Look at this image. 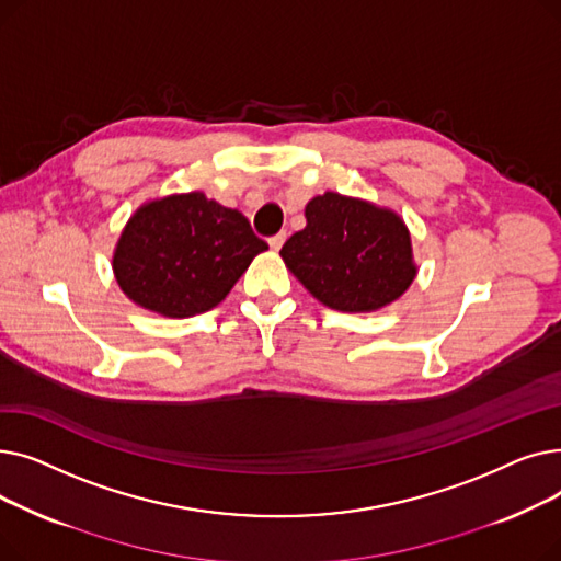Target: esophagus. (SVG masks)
<instances>
[{
	"instance_id": "obj_1",
	"label": "esophagus",
	"mask_w": 561,
	"mask_h": 561,
	"mask_svg": "<svg viewBox=\"0 0 561 561\" xmlns=\"http://www.w3.org/2000/svg\"><path fill=\"white\" fill-rule=\"evenodd\" d=\"M284 241H286V231H279L277 236H273V239L268 241V243H271V250H273V252H279L282 245H284Z\"/></svg>"
}]
</instances>
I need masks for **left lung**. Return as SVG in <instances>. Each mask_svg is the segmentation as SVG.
<instances>
[{"instance_id":"1","label":"left lung","mask_w":561,"mask_h":561,"mask_svg":"<svg viewBox=\"0 0 561 561\" xmlns=\"http://www.w3.org/2000/svg\"><path fill=\"white\" fill-rule=\"evenodd\" d=\"M305 218V229L290 236L279 256L325 307L379 311L416 279L411 233L393 209L328 191L307 202Z\"/></svg>"}]
</instances>
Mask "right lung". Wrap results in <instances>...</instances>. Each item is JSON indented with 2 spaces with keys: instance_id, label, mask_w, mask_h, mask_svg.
<instances>
[{
  "instance_id": "obj_1",
  "label": "right lung",
  "mask_w": 561,
  "mask_h": 561,
  "mask_svg": "<svg viewBox=\"0 0 561 561\" xmlns=\"http://www.w3.org/2000/svg\"><path fill=\"white\" fill-rule=\"evenodd\" d=\"M265 250L241 211L191 191L140 204L111 265L134 305L165 318H191L218 307Z\"/></svg>"
}]
</instances>
